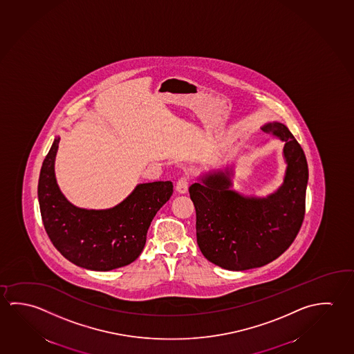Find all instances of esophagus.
<instances>
[{"label": "esophagus", "mask_w": 354, "mask_h": 354, "mask_svg": "<svg viewBox=\"0 0 354 354\" xmlns=\"http://www.w3.org/2000/svg\"><path fill=\"white\" fill-rule=\"evenodd\" d=\"M187 187H189V176L187 175H183L178 181H176V185L175 189L179 194H185L187 192Z\"/></svg>", "instance_id": "esophagus-1"}]
</instances>
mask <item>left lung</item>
<instances>
[{
  "mask_svg": "<svg viewBox=\"0 0 354 354\" xmlns=\"http://www.w3.org/2000/svg\"><path fill=\"white\" fill-rule=\"evenodd\" d=\"M261 129L285 142L284 183L268 197H247L230 189L231 171L206 175L189 187L196 209L198 248L207 261L228 270L266 266L294 242L305 216L306 157L288 127L272 122Z\"/></svg>",
  "mask_w": 354,
  "mask_h": 354,
  "instance_id": "left-lung-1",
  "label": "left lung"
}]
</instances>
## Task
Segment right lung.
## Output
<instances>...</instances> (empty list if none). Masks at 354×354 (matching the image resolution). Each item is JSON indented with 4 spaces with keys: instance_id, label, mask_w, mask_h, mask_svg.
Wrapping results in <instances>:
<instances>
[{
    "instance_id": "right-lung-1",
    "label": "right lung",
    "mask_w": 354,
    "mask_h": 354,
    "mask_svg": "<svg viewBox=\"0 0 354 354\" xmlns=\"http://www.w3.org/2000/svg\"><path fill=\"white\" fill-rule=\"evenodd\" d=\"M59 140L53 142L38 181L41 221L50 242L68 261L90 270L109 272L131 264L145 248L151 220L173 195V183L140 184L112 209H79L65 198L55 180Z\"/></svg>"
}]
</instances>
